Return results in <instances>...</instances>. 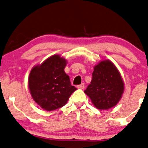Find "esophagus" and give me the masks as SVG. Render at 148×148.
Returning <instances> with one entry per match:
<instances>
[{"label":"esophagus","mask_w":148,"mask_h":148,"mask_svg":"<svg viewBox=\"0 0 148 148\" xmlns=\"http://www.w3.org/2000/svg\"><path fill=\"white\" fill-rule=\"evenodd\" d=\"M77 88H80V89H84V83L80 84V85H78L77 86Z\"/></svg>","instance_id":"obj_1"}]
</instances>
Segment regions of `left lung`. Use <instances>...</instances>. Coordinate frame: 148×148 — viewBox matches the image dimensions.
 I'll return each mask as SVG.
<instances>
[{"label": "left lung", "instance_id": "8db88e82", "mask_svg": "<svg viewBox=\"0 0 148 148\" xmlns=\"http://www.w3.org/2000/svg\"><path fill=\"white\" fill-rule=\"evenodd\" d=\"M125 90V82L116 66L110 60L94 66L90 84L84 90L97 109L108 110L117 105Z\"/></svg>", "mask_w": 148, "mask_h": 148}]
</instances>
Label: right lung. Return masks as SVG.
<instances>
[{
  "mask_svg": "<svg viewBox=\"0 0 148 148\" xmlns=\"http://www.w3.org/2000/svg\"><path fill=\"white\" fill-rule=\"evenodd\" d=\"M66 58L59 54L46 59L33 67L28 77V88L34 101L46 111L66 105L76 90L72 86L70 77L65 73Z\"/></svg>",
  "mask_w": 148,
  "mask_h": 148,
  "instance_id": "add662e5",
  "label": "right lung"
}]
</instances>
